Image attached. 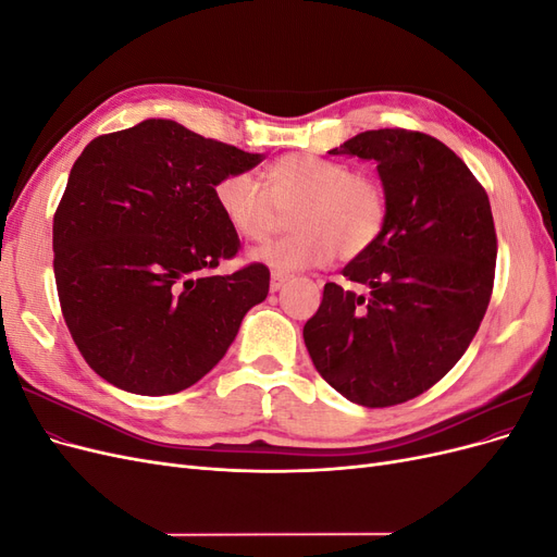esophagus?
I'll return each mask as SVG.
<instances>
[{"instance_id": "34e87169", "label": "esophagus", "mask_w": 557, "mask_h": 557, "mask_svg": "<svg viewBox=\"0 0 557 557\" xmlns=\"http://www.w3.org/2000/svg\"><path fill=\"white\" fill-rule=\"evenodd\" d=\"M285 281H290V274H285V272H272V281H269V288H272V293H276V290H281L283 288V283Z\"/></svg>"}]
</instances>
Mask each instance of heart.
Returning a JSON list of instances; mask_svg holds the SVG:
<instances>
[{
	"instance_id": "heart-1",
	"label": "heart",
	"mask_w": 557,
	"mask_h": 557,
	"mask_svg": "<svg viewBox=\"0 0 557 557\" xmlns=\"http://www.w3.org/2000/svg\"><path fill=\"white\" fill-rule=\"evenodd\" d=\"M264 187L252 172H230L213 188L215 209L242 239L260 242L278 211H290V234L272 239L250 258L276 272L352 260L372 248L387 221V195L372 174L350 172L339 160L288 153L267 166Z\"/></svg>"
}]
</instances>
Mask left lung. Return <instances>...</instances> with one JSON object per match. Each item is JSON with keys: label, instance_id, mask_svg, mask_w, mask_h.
Instances as JSON below:
<instances>
[{"label": "left lung", "instance_id": "1", "mask_svg": "<svg viewBox=\"0 0 557 557\" xmlns=\"http://www.w3.org/2000/svg\"><path fill=\"white\" fill-rule=\"evenodd\" d=\"M330 153L376 162L387 221L342 272L369 295L325 283L305 344L336 393L395 407L442 381L474 339L495 281L491 201L469 166L423 132L369 129Z\"/></svg>", "mask_w": 557, "mask_h": 557}]
</instances>
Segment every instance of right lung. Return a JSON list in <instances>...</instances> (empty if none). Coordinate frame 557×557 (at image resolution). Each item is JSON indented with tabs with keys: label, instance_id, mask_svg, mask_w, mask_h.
<instances>
[{
	"label": "right lung",
	"instance_id": "obj_1",
	"mask_svg": "<svg viewBox=\"0 0 557 557\" xmlns=\"http://www.w3.org/2000/svg\"><path fill=\"white\" fill-rule=\"evenodd\" d=\"M260 153L150 117L102 134L78 156L53 218L64 323L95 374L134 395H174L223 360L269 269H211L239 237L213 188Z\"/></svg>",
	"mask_w": 557,
	"mask_h": 557
}]
</instances>
